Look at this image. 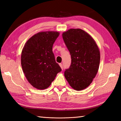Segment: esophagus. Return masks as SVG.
<instances>
[{
  "instance_id": "esophagus-1",
  "label": "esophagus",
  "mask_w": 121,
  "mask_h": 121,
  "mask_svg": "<svg viewBox=\"0 0 121 121\" xmlns=\"http://www.w3.org/2000/svg\"><path fill=\"white\" fill-rule=\"evenodd\" d=\"M59 65H60V67L61 68V69H62V70H63V66H62V63H60V64H59Z\"/></svg>"
}]
</instances>
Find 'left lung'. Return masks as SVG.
I'll list each match as a JSON object with an SVG mask.
<instances>
[{
    "label": "left lung",
    "mask_w": 121,
    "mask_h": 121,
    "mask_svg": "<svg viewBox=\"0 0 121 121\" xmlns=\"http://www.w3.org/2000/svg\"><path fill=\"white\" fill-rule=\"evenodd\" d=\"M70 53L71 62L65 77L71 87L81 91L89 86L99 69L100 51L93 38L80 29H70L62 34Z\"/></svg>",
    "instance_id": "8db88e82"
}]
</instances>
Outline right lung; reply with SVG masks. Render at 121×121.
<instances>
[{"label": "right lung", "instance_id": "right-lung-1", "mask_svg": "<svg viewBox=\"0 0 121 121\" xmlns=\"http://www.w3.org/2000/svg\"><path fill=\"white\" fill-rule=\"evenodd\" d=\"M59 34L57 31L38 32L26 42L22 50L21 61L23 73L30 84L38 90L50 86L61 71L52 51Z\"/></svg>", "mask_w": 121, "mask_h": 121}]
</instances>
